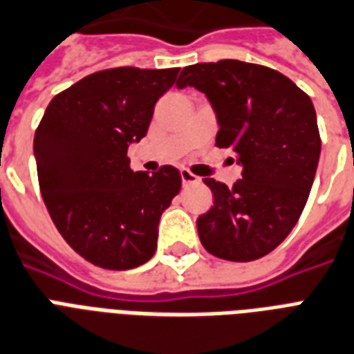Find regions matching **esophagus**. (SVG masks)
I'll return each instance as SVG.
<instances>
[{"mask_svg": "<svg viewBox=\"0 0 354 354\" xmlns=\"http://www.w3.org/2000/svg\"><path fill=\"white\" fill-rule=\"evenodd\" d=\"M180 179H183V185L185 186L199 183V177H196V175L192 174V171H188V169H180Z\"/></svg>", "mask_w": 354, "mask_h": 354, "instance_id": "34e87169", "label": "esophagus"}]
</instances>
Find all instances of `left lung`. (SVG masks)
Wrapping results in <instances>:
<instances>
[{"label": "left lung", "instance_id": "8db88e82", "mask_svg": "<svg viewBox=\"0 0 354 354\" xmlns=\"http://www.w3.org/2000/svg\"><path fill=\"white\" fill-rule=\"evenodd\" d=\"M207 95L242 179L229 188L203 179L214 205L197 218L203 248L218 259L249 262L271 253L294 229L310 194L322 138L316 111L303 90L268 66L218 60L186 66L177 88Z\"/></svg>", "mask_w": 354, "mask_h": 354}]
</instances>
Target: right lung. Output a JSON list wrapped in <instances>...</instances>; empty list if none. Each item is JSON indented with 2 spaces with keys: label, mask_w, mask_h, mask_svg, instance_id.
<instances>
[{
  "label": "right lung",
  "mask_w": 354,
  "mask_h": 354,
  "mask_svg": "<svg viewBox=\"0 0 354 354\" xmlns=\"http://www.w3.org/2000/svg\"><path fill=\"white\" fill-rule=\"evenodd\" d=\"M179 68L101 70L49 101L35 133L38 185L68 245L105 270H133L157 251L158 221L180 190V174L129 166L158 97Z\"/></svg>",
  "instance_id": "obj_1"
}]
</instances>
